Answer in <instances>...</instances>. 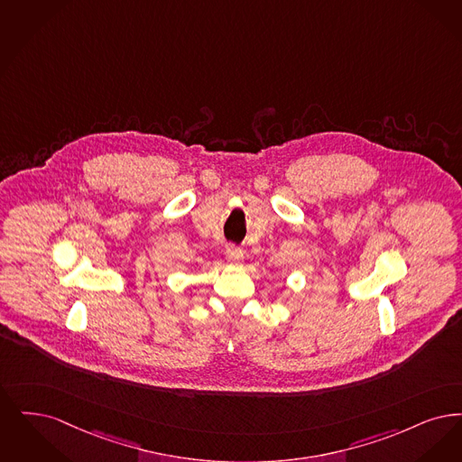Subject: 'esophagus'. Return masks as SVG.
I'll list each match as a JSON object with an SVG mask.
<instances>
[{"instance_id": "34e87169", "label": "esophagus", "mask_w": 462, "mask_h": 462, "mask_svg": "<svg viewBox=\"0 0 462 462\" xmlns=\"http://www.w3.org/2000/svg\"><path fill=\"white\" fill-rule=\"evenodd\" d=\"M226 259L229 263H235V265H238L243 261V250L238 248V246H235V245H227V248H226Z\"/></svg>"}]
</instances>
